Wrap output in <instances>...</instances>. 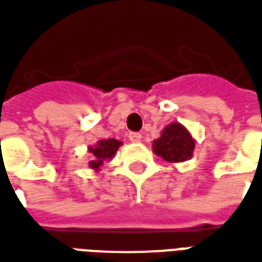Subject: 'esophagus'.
<instances>
[{
  "label": "esophagus",
  "instance_id": "esophagus-1",
  "mask_svg": "<svg viewBox=\"0 0 262 262\" xmlns=\"http://www.w3.org/2000/svg\"><path fill=\"white\" fill-rule=\"evenodd\" d=\"M129 140L132 143H139L142 140V135L137 133V132H132V133H129Z\"/></svg>",
  "mask_w": 262,
  "mask_h": 262
}]
</instances>
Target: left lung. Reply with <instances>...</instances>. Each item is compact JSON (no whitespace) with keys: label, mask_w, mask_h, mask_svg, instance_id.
<instances>
[{"label":"left lung","mask_w":262,"mask_h":262,"mask_svg":"<svg viewBox=\"0 0 262 262\" xmlns=\"http://www.w3.org/2000/svg\"><path fill=\"white\" fill-rule=\"evenodd\" d=\"M195 150V140L191 133L178 122L165 126L161 136L153 142V151L168 163H182L191 159Z\"/></svg>","instance_id":"obj_1"}]
</instances>
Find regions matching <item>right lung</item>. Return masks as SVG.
<instances>
[{
  "label": "right lung",
  "instance_id": "1",
  "mask_svg": "<svg viewBox=\"0 0 262 262\" xmlns=\"http://www.w3.org/2000/svg\"><path fill=\"white\" fill-rule=\"evenodd\" d=\"M122 146V142L116 139H106V140H99L94 147H88V151L92 154V160L88 163L90 168L99 171L103 165V161L112 160L118 148Z\"/></svg>",
  "mask_w": 262,
  "mask_h": 262
}]
</instances>
